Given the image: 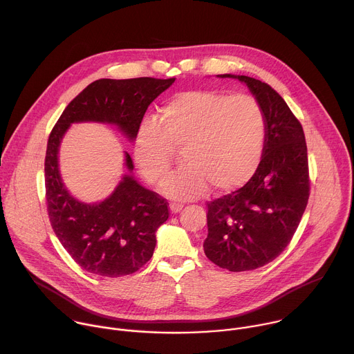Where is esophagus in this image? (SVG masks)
<instances>
[{
	"label": "esophagus",
	"instance_id": "1",
	"mask_svg": "<svg viewBox=\"0 0 354 354\" xmlns=\"http://www.w3.org/2000/svg\"><path fill=\"white\" fill-rule=\"evenodd\" d=\"M183 206H185V205H182V203H175V201H174V203L169 205V209H171L172 213H179V212L183 209Z\"/></svg>",
	"mask_w": 354,
	"mask_h": 354
}]
</instances>
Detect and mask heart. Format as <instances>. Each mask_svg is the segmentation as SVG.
I'll return each instance as SVG.
<instances>
[{"label": "heart", "instance_id": "b5f03b06", "mask_svg": "<svg viewBox=\"0 0 354 354\" xmlns=\"http://www.w3.org/2000/svg\"><path fill=\"white\" fill-rule=\"evenodd\" d=\"M266 145V118L258 100L212 89L183 91L161 109L158 123L144 120L134 141V160L154 186L171 174L174 148L186 164L165 185L174 198H193L209 186L230 192L258 171Z\"/></svg>", "mask_w": 354, "mask_h": 354}]
</instances>
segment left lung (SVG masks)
I'll return each mask as SVG.
<instances>
[{
	"label": "left lung",
	"mask_w": 354,
	"mask_h": 354,
	"mask_svg": "<svg viewBox=\"0 0 354 354\" xmlns=\"http://www.w3.org/2000/svg\"><path fill=\"white\" fill-rule=\"evenodd\" d=\"M238 78L255 95L266 118V145L255 175L241 189L207 203L206 257L230 272L274 261L290 243L310 197L304 130L284 99L266 82Z\"/></svg>",
	"instance_id": "8db88e82"
}]
</instances>
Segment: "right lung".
<instances>
[{
    "label": "right lung",
    "mask_w": 354,
    "mask_h": 354,
    "mask_svg": "<svg viewBox=\"0 0 354 354\" xmlns=\"http://www.w3.org/2000/svg\"><path fill=\"white\" fill-rule=\"evenodd\" d=\"M175 78L97 80L67 105L48 136L44 160L46 201L50 224L70 257L86 272L120 277L142 268L154 254L156 231L169 217L167 198L124 175L104 201L86 205L66 189L59 172V147L71 123L116 124L134 140L147 108ZM126 167L133 160L126 153Z\"/></svg>",
    "instance_id": "right-lung-1"
}]
</instances>
